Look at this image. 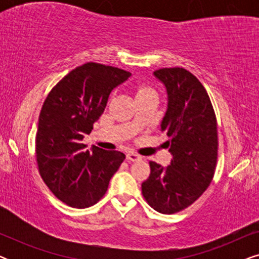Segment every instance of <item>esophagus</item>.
Wrapping results in <instances>:
<instances>
[{
    "instance_id": "1",
    "label": "esophagus",
    "mask_w": 259,
    "mask_h": 259,
    "mask_svg": "<svg viewBox=\"0 0 259 259\" xmlns=\"http://www.w3.org/2000/svg\"><path fill=\"white\" fill-rule=\"evenodd\" d=\"M126 159L128 161H138V160H141V157L139 154L134 153V152H127Z\"/></svg>"
}]
</instances>
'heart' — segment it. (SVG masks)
I'll list each match as a JSON object with an SVG mask.
<instances>
[{
  "label": "heart",
  "mask_w": 259,
  "mask_h": 259,
  "mask_svg": "<svg viewBox=\"0 0 259 259\" xmlns=\"http://www.w3.org/2000/svg\"><path fill=\"white\" fill-rule=\"evenodd\" d=\"M151 91H152L151 88H148V87H146V86H140V87H138V90H137V97H138V95L145 94V93H147V92H151Z\"/></svg>",
  "instance_id": "obj_1"
}]
</instances>
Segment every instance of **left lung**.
Returning <instances> with one entry per match:
<instances>
[{
	"instance_id": "8db88e82",
	"label": "left lung",
	"mask_w": 259,
	"mask_h": 259,
	"mask_svg": "<svg viewBox=\"0 0 259 259\" xmlns=\"http://www.w3.org/2000/svg\"><path fill=\"white\" fill-rule=\"evenodd\" d=\"M153 74L167 92L160 127L169 138L173 158L167 167L150 161V177L141 191L155 211L172 214L193 204L212 182L218 157L217 119L206 90L189 70L175 67Z\"/></svg>"
}]
</instances>
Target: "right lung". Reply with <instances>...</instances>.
I'll return each instance as SVG.
<instances>
[{"label":"right lung","instance_id":"obj_1","mask_svg":"<svg viewBox=\"0 0 259 259\" xmlns=\"http://www.w3.org/2000/svg\"><path fill=\"white\" fill-rule=\"evenodd\" d=\"M131 76L116 67L87 62L76 67L49 92L35 138L41 178L54 196L76 208L97 204L125 154L81 143L105 111L111 92Z\"/></svg>","mask_w":259,"mask_h":259}]
</instances>
